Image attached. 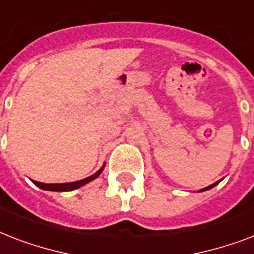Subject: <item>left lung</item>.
Listing matches in <instances>:
<instances>
[{
  "instance_id": "8db88e82",
  "label": "left lung",
  "mask_w": 254,
  "mask_h": 254,
  "mask_svg": "<svg viewBox=\"0 0 254 254\" xmlns=\"http://www.w3.org/2000/svg\"><path fill=\"white\" fill-rule=\"evenodd\" d=\"M219 182L220 181H217V182H215V183H212V185L211 186H207V187H204V189H201L200 191H199V192H203V191H207V190H209V189H212V187H215V186L217 185V183H219Z\"/></svg>"
}]
</instances>
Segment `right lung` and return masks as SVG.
Returning a JSON list of instances; mask_svg holds the SVG:
<instances>
[{
	"label": "right lung",
	"instance_id": "obj_1",
	"mask_svg": "<svg viewBox=\"0 0 254 254\" xmlns=\"http://www.w3.org/2000/svg\"><path fill=\"white\" fill-rule=\"evenodd\" d=\"M104 170V166L99 170V171H96L93 175L91 177L84 178V179H81V181H76V182H68V183H42V182H37L34 181V185H37L38 187H41L43 190H47V191H57V192H67V191H73V190L79 189L81 186L87 185L88 182L93 181L95 178H97L101 174V171Z\"/></svg>",
	"mask_w": 254,
	"mask_h": 254
}]
</instances>
